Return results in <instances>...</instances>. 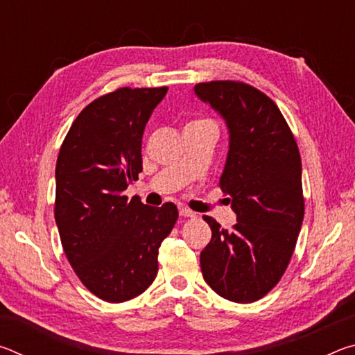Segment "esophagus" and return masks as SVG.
<instances>
[{
    "label": "esophagus",
    "instance_id": "34e87169",
    "mask_svg": "<svg viewBox=\"0 0 355 355\" xmlns=\"http://www.w3.org/2000/svg\"><path fill=\"white\" fill-rule=\"evenodd\" d=\"M180 216H182V218H196V213L191 211V209H188V208L182 207L180 208Z\"/></svg>",
    "mask_w": 355,
    "mask_h": 355
}]
</instances>
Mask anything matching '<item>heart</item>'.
Listing matches in <instances>:
<instances>
[{"mask_svg": "<svg viewBox=\"0 0 355 355\" xmlns=\"http://www.w3.org/2000/svg\"><path fill=\"white\" fill-rule=\"evenodd\" d=\"M196 122H200V120H196ZM192 123V122H191Z\"/></svg>", "mask_w": 355, "mask_h": 355, "instance_id": "b5f03b06", "label": "heart"}]
</instances>
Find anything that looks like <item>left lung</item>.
<instances>
[{
    "mask_svg": "<svg viewBox=\"0 0 355 355\" xmlns=\"http://www.w3.org/2000/svg\"><path fill=\"white\" fill-rule=\"evenodd\" d=\"M194 91L230 131L219 188L238 216L232 230L203 216L211 228L200 254L203 279L224 299L255 302L285 274L304 220L297 142L277 105L248 83H199Z\"/></svg>",
    "mask_w": 355,
    "mask_h": 355,
    "instance_id": "obj_1",
    "label": "left lung"
}]
</instances>
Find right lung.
I'll list each match as a JSON object with an SVG mask.
<instances>
[{"mask_svg":"<svg viewBox=\"0 0 355 355\" xmlns=\"http://www.w3.org/2000/svg\"><path fill=\"white\" fill-rule=\"evenodd\" d=\"M167 87H120L78 114L56 163L55 219L78 279L106 302L139 296L178 209L144 205L125 189L142 172V135Z\"/></svg>","mask_w":355,"mask_h":355,"instance_id":"obj_1","label":"right lung"}]
</instances>
